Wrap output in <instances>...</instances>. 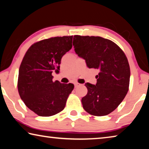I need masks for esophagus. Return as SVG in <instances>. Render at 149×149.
<instances>
[{"label": "esophagus", "mask_w": 149, "mask_h": 149, "mask_svg": "<svg viewBox=\"0 0 149 149\" xmlns=\"http://www.w3.org/2000/svg\"><path fill=\"white\" fill-rule=\"evenodd\" d=\"M74 85H75V87H77L79 86V85H80V84H78V83H75Z\"/></svg>", "instance_id": "obj_1"}]
</instances>
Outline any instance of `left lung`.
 <instances>
[{
    "mask_svg": "<svg viewBox=\"0 0 149 149\" xmlns=\"http://www.w3.org/2000/svg\"><path fill=\"white\" fill-rule=\"evenodd\" d=\"M73 45L87 66L99 72L96 85H85L87 94L81 99L83 108L98 116L110 114L122 102L129 89L130 68L127 57L114 42L100 37L75 35Z\"/></svg>",
    "mask_w": 149,
    "mask_h": 149,
    "instance_id": "8db88e82",
    "label": "left lung"
}]
</instances>
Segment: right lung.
<instances>
[{
  "label": "right lung",
  "mask_w": 149,
  "mask_h": 149,
  "mask_svg": "<svg viewBox=\"0 0 149 149\" xmlns=\"http://www.w3.org/2000/svg\"><path fill=\"white\" fill-rule=\"evenodd\" d=\"M73 36L42 40L27 50L19 69L17 88L20 97L40 116H51L64 108L72 84L53 82L52 73L60 72L62 56L72 47Z\"/></svg>",
  "instance_id": "add662e5"
}]
</instances>
